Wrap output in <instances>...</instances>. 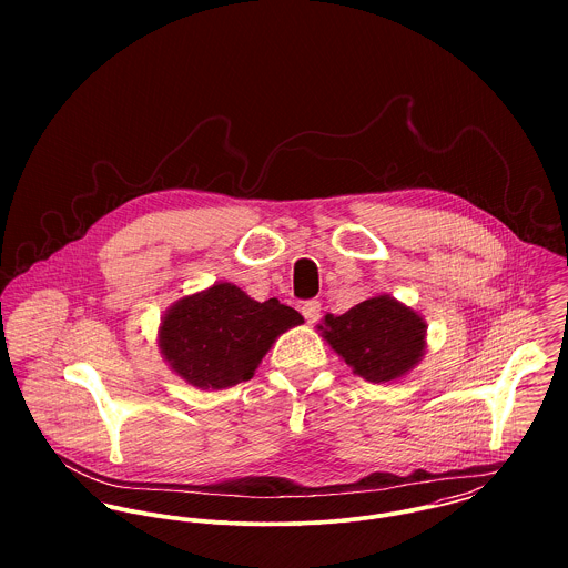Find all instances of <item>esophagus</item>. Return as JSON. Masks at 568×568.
Masks as SVG:
<instances>
[{"label":"esophagus","instance_id":"1","mask_svg":"<svg viewBox=\"0 0 568 568\" xmlns=\"http://www.w3.org/2000/svg\"><path fill=\"white\" fill-rule=\"evenodd\" d=\"M302 315H304V320H306L308 324H315V322L322 317V304H320L317 300L306 302V304L302 306Z\"/></svg>","mask_w":568,"mask_h":568}]
</instances>
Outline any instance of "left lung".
<instances>
[{
	"label": "left lung",
	"instance_id": "1",
	"mask_svg": "<svg viewBox=\"0 0 568 568\" xmlns=\"http://www.w3.org/2000/svg\"><path fill=\"white\" fill-rule=\"evenodd\" d=\"M317 329L356 376L378 385L406 376L426 352V322L387 293L327 313Z\"/></svg>",
	"mask_w": 568,
	"mask_h": 568
}]
</instances>
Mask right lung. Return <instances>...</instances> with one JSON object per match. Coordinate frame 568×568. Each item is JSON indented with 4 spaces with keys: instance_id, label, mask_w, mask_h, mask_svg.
I'll return each instance as SVG.
<instances>
[{
    "instance_id": "1",
    "label": "right lung",
    "mask_w": 568,
    "mask_h": 568,
    "mask_svg": "<svg viewBox=\"0 0 568 568\" xmlns=\"http://www.w3.org/2000/svg\"><path fill=\"white\" fill-rule=\"evenodd\" d=\"M304 317L277 300L255 302L243 288L216 282L174 302L158 329L163 361L187 385L227 389L253 378L280 334Z\"/></svg>"
}]
</instances>
